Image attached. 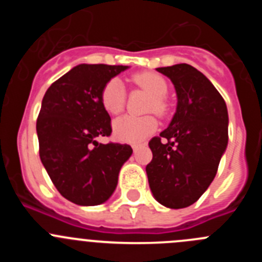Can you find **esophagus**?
<instances>
[{
  "mask_svg": "<svg viewBox=\"0 0 262 262\" xmlns=\"http://www.w3.org/2000/svg\"><path fill=\"white\" fill-rule=\"evenodd\" d=\"M142 145H143L142 143H134V144L131 145V147H133V149H134V151H138L139 148L142 147Z\"/></svg>",
  "mask_w": 262,
  "mask_h": 262,
  "instance_id": "obj_1",
  "label": "esophagus"
}]
</instances>
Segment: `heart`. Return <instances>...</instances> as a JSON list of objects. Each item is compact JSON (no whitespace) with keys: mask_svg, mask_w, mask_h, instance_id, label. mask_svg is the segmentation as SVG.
Wrapping results in <instances>:
<instances>
[{"mask_svg":"<svg viewBox=\"0 0 262 262\" xmlns=\"http://www.w3.org/2000/svg\"><path fill=\"white\" fill-rule=\"evenodd\" d=\"M134 84L143 88L152 94L147 106V111L156 113L160 117L168 114L169 105L165 96L168 94V82L163 76L154 72H140L131 77ZM101 103L110 115H118L123 111L126 105V90L123 82L114 77L106 82L101 92ZM157 128V119L155 115L147 114L142 117L124 115L118 118L113 124V129L118 139L123 142H140L155 133Z\"/></svg>","mask_w":262,"mask_h":262,"instance_id":"heart-1","label":"heart"}]
</instances>
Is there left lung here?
I'll return each instance as SVG.
<instances>
[{
	"label": "left lung",
	"instance_id": "left-lung-1",
	"mask_svg": "<svg viewBox=\"0 0 262 262\" xmlns=\"http://www.w3.org/2000/svg\"><path fill=\"white\" fill-rule=\"evenodd\" d=\"M157 71L170 78L178 102L168 128L148 143L152 161L145 170L155 198L169 209H184L200 200L216 174L228 143V113L221 93L194 67Z\"/></svg>",
	"mask_w": 262,
	"mask_h": 262
}]
</instances>
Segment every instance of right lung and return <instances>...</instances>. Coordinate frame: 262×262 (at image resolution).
I'll list each match as a JSON object with an SVG mask.
<instances>
[{
  "label": "right lung",
  "instance_id": "1",
  "mask_svg": "<svg viewBox=\"0 0 262 262\" xmlns=\"http://www.w3.org/2000/svg\"><path fill=\"white\" fill-rule=\"evenodd\" d=\"M127 68L80 64L55 81L41 101L36 120L39 156L59 193L76 205L107 201L120 168L133 154L128 144L97 142L113 131L101 92Z\"/></svg>",
  "mask_w": 262,
  "mask_h": 262
}]
</instances>
